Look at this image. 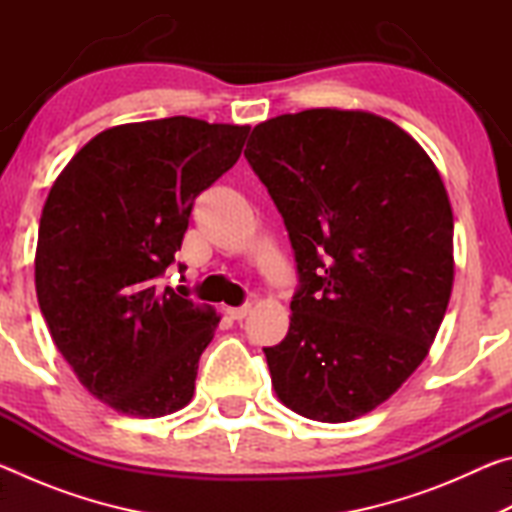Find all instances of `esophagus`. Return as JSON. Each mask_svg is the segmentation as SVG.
<instances>
[{
    "mask_svg": "<svg viewBox=\"0 0 512 512\" xmlns=\"http://www.w3.org/2000/svg\"><path fill=\"white\" fill-rule=\"evenodd\" d=\"M228 311V316L232 318V320H241V318H246L248 314H250V305H241V307H228L225 309Z\"/></svg>",
    "mask_w": 512,
    "mask_h": 512,
    "instance_id": "34e87169",
    "label": "esophagus"
}]
</instances>
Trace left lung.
<instances>
[{
    "label": "left lung",
    "mask_w": 512,
    "mask_h": 512,
    "mask_svg": "<svg viewBox=\"0 0 512 512\" xmlns=\"http://www.w3.org/2000/svg\"><path fill=\"white\" fill-rule=\"evenodd\" d=\"M246 160L280 210L300 289L264 348L275 395L318 422L384 404L429 354L454 284V214L391 119L311 108L253 128Z\"/></svg>",
    "instance_id": "1"
}]
</instances>
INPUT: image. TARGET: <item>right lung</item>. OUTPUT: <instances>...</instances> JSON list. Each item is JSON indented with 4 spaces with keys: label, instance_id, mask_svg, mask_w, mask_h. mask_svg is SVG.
<instances>
[{
    "label": "right lung",
    "instance_id": "obj_1",
    "mask_svg": "<svg viewBox=\"0 0 512 512\" xmlns=\"http://www.w3.org/2000/svg\"><path fill=\"white\" fill-rule=\"evenodd\" d=\"M250 126L167 117L112 126L60 171L42 207L36 293L58 352L110 409L162 418L192 402L221 316L160 277L194 198L239 160Z\"/></svg>",
    "mask_w": 512,
    "mask_h": 512
}]
</instances>
